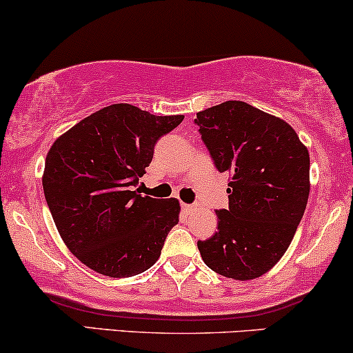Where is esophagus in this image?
Instances as JSON below:
<instances>
[{
    "label": "esophagus",
    "instance_id": "34e87169",
    "mask_svg": "<svg viewBox=\"0 0 353 353\" xmlns=\"http://www.w3.org/2000/svg\"><path fill=\"white\" fill-rule=\"evenodd\" d=\"M181 208H183L185 212H191L194 210V204H186V203H181Z\"/></svg>",
    "mask_w": 353,
    "mask_h": 353
}]
</instances>
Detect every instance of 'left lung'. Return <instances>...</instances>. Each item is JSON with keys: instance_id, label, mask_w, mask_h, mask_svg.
Returning a JSON list of instances; mask_svg holds the SVG:
<instances>
[{"instance_id": "8db88e82", "label": "left lung", "mask_w": 353, "mask_h": 353, "mask_svg": "<svg viewBox=\"0 0 353 353\" xmlns=\"http://www.w3.org/2000/svg\"><path fill=\"white\" fill-rule=\"evenodd\" d=\"M216 168L229 172V208L217 232L198 241L204 263L234 280L262 276L281 259L310 196V154L288 123L243 101L194 119Z\"/></svg>"}]
</instances>
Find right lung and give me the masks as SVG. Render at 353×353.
<instances>
[{
  "label": "right lung",
  "mask_w": 353,
  "mask_h": 353,
  "mask_svg": "<svg viewBox=\"0 0 353 353\" xmlns=\"http://www.w3.org/2000/svg\"><path fill=\"white\" fill-rule=\"evenodd\" d=\"M183 116H154L132 104H111L73 125L50 147L42 186L68 250L94 272L128 278L149 270L180 203L132 191L160 137Z\"/></svg>",
  "instance_id": "right-lung-1"
}]
</instances>
